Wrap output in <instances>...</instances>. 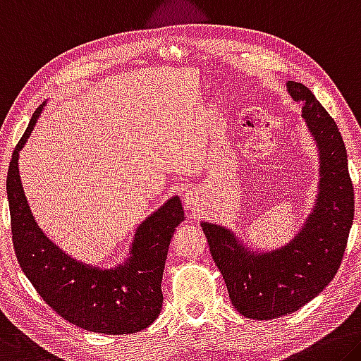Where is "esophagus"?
Wrapping results in <instances>:
<instances>
[{"instance_id": "esophagus-1", "label": "esophagus", "mask_w": 361, "mask_h": 361, "mask_svg": "<svg viewBox=\"0 0 361 361\" xmlns=\"http://www.w3.org/2000/svg\"><path fill=\"white\" fill-rule=\"evenodd\" d=\"M197 205H199V194L194 192V191H188L186 196H185V207L188 210L194 212L197 209Z\"/></svg>"}]
</instances>
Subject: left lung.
<instances>
[{
    "label": "left lung",
    "mask_w": 361,
    "mask_h": 361,
    "mask_svg": "<svg viewBox=\"0 0 361 361\" xmlns=\"http://www.w3.org/2000/svg\"><path fill=\"white\" fill-rule=\"evenodd\" d=\"M318 149V194L289 243L259 250L230 228L201 221L231 304L245 318L271 319L308 304L333 281L353 221V186L341 131L302 83L288 82Z\"/></svg>",
    "instance_id": "left-lung-1"
}]
</instances>
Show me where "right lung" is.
<instances>
[{"label":"right lung","mask_w":361,"mask_h":361,"mask_svg":"<svg viewBox=\"0 0 361 361\" xmlns=\"http://www.w3.org/2000/svg\"><path fill=\"white\" fill-rule=\"evenodd\" d=\"M44 106L47 101L33 112L6 180L17 260L42 299L68 323L101 334L138 333L162 310L160 284L169 245L185 220L180 197L171 196L140 223L128 257L117 265L99 268L66 254L37 225L19 175V152Z\"/></svg>","instance_id":"right-lung-1"}]
</instances>
